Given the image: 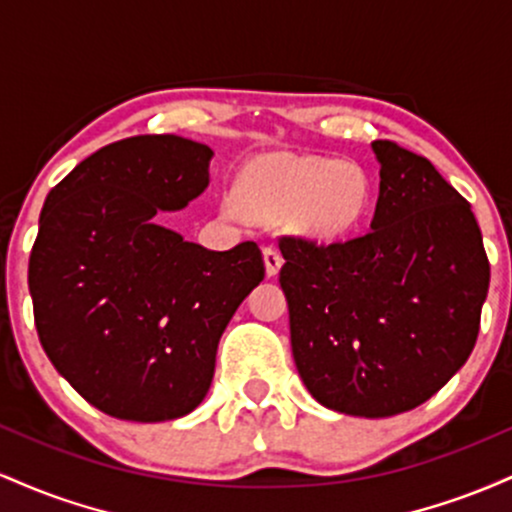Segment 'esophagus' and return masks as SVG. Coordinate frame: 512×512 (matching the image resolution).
<instances>
[{
  "label": "esophagus",
  "mask_w": 512,
  "mask_h": 512,
  "mask_svg": "<svg viewBox=\"0 0 512 512\" xmlns=\"http://www.w3.org/2000/svg\"><path fill=\"white\" fill-rule=\"evenodd\" d=\"M281 262H284V257H281L279 248H276L274 243L264 245V264H267V274L269 276H274L276 272H279Z\"/></svg>",
  "instance_id": "obj_1"
}]
</instances>
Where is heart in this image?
<instances>
[{"label":"heart","mask_w":512,"mask_h":512,"mask_svg":"<svg viewBox=\"0 0 512 512\" xmlns=\"http://www.w3.org/2000/svg\"><path fill=\"white\" fill-rule=\"evenodd\" d=\"M243 209L267 221L291 219L313 236H344L366 219L373 182L349 158H260L238 178Z\"/></svg>","instance_id":"obj_1"}]
</instances>
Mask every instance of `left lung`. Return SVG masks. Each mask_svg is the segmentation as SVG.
I'll return each mask as SVG.
<instances>
[{"mask_svg": "<svg viewBox=\"0 0 512 512\" xmlns=\"http://www.w3.org/2000/svg\"><path fill=\"white\" fill-rule=\"evenodd\" d=\"M370 231L281 236V289L305 387L327 409L383 419L424 404L477 344L491 264L472 207L426 156L373 142Z\"/></svg>", "mask_w": 512, "mask_h": 512, "instance_id": "1", "label": "left lung"}]
</instances>
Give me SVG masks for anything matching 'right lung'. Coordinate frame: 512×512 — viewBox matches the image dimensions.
Wrapping results in <instances>:
<instances>
[{
    "label": "right lung",
    "instance_id": "add662e5",
    "mask_svg": "<svg viewBox=\"0 0 512 512\" xmlns=\"http://www.w3.org/2000/svg\"><path fill=\"white\" fill-rule=\"evenodd\" d=\"M211 154L178 134L120 139L57 182L40 211L28 260L40 344L115 419L154 424L199 407L228 320L264 279L255 240L214 252L158 223L202 195Z\"/></svg>",
    "mask_w": 512,
    "mask_h": 512
}]
</instances>
